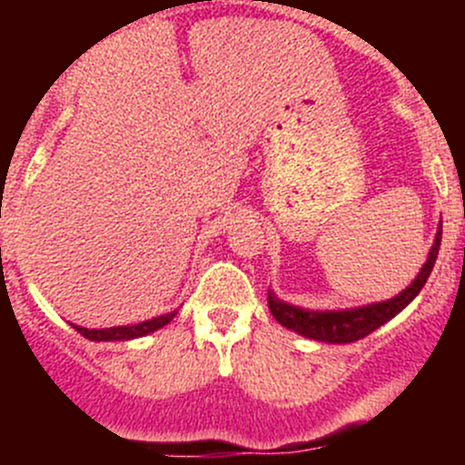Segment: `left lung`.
Returning a JSON list of instances; mask_svg holds the SVG:
<instances>
[{
  "instance_id": "obj_1",
  "label": "left lung",
  "mask_w": 465,
  "mask_h": 465,
  "mask_svg": "<svg viewBox=\"0 0 465 465\" xmlns=\"http://www.w3.org/2000/svg\"><path fill=\"white\" fill-rule=\"evenodd\" d=\"M442 240V225L438 228L433 246H430L429 261L424 262V268L419 270L417 279L410 283L408 289L398 293L396 298L384 300V302H372V305L356 307V310H340V312H314V310H300V307L289 305L279 300L277 295H268V305L272 316L282 326L291 328V331L300 332L302 338L319 340V342H331V344H347L356 342V340L371 335L380 326H384L389 319L398 314L401 310L417 298V293L424 289L426 279H429L430 270L438 258V249H440Z\"/></svg>"
}]
</instances>
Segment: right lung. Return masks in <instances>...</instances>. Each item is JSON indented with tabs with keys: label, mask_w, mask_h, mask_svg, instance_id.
Instances as JSON below:
<instances>
[{
	"label": "right lung",
	"mask_w": 465,
	"mask_h": 465,
	"mask_svg": "<svg viewBox=\"0 0 465 465\" xmlns=\"http://www.w3.org/2000/svg\"><path fill=\"white\" fill-rule=\"evenodd\" d=\"M176 316V312H167L163 316H155V319H149V322L134 323V326H114V328H84V326H72L84 335V338L93 340V342H111V340H134L143 338L149 332L158 331V328L167 326Z\"/></svg>",
	"instance_id": "right-lung-1"
}]
</instances>
